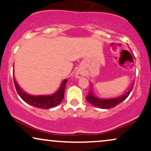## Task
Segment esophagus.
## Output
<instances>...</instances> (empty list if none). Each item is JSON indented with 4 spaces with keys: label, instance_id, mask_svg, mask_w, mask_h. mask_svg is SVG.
I'll return each mask as SVG.
<instances>
[{
    "label": "esophagus",
    "instance_id": "obj_1",
    "mask_svg": "<svg viewBox=\"0 0 151 151\" xmlns=\"http://www.w3.org/2000/svg\"><path fill=\"white\" fill-rule=\"evenodd\" d=\"M81 76H82V74H81V72H76L75 77H77V78H78V79H79V78H80Z\"/></svg>",
    "mask_w": 151,
    "mask_h": 151
}]
</instances>
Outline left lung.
<instances>
[{
  "mask_svg": "<svg viewBox=\"0 0 151 151\" xmlns=\"http://www.w3.org/2000/svg\"><path fill=\"white\" fill-rule=\"evenodd\" d=\"M133 87V84L131 86V88L129 90V91L124 93L123 95H121L120 96H118V97L115 98H111V99H100L97 97L96 95L93 93V89H91L89 91V93H88L87 96H86V101L89 102V104H91V105L97 107L99 109H108L115 107L116 106L121 103L122 101H124L126 98L129 96V95L131 93V91H132V89Z\"/></svg>",
  "mask_w": 151,
  "mask_h": 151,
  "instance_id": "1",
  "label": "left lung"
}]
</instances>
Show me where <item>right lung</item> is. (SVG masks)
<instances>
[{
	"label": "right lung",
	"instance_id": "right-lung-1",
	"mask_svg": "<svg viewBox=\"0 0 151 151\" xmlns=\"http://www.w3.org/2000/svg\"><path fill=\"white\" fill-rule=\"evenodd\" d=\"M13 80H14V84L17 92L24 101L28 104L32 106L36 107V108L43 109L53 108V107L57 106L61 103L62 99H64L65 86L67 82V79H64L59 89L52 95H48V96H45V95H43V96H42V95L41 96H32V95H30L26 93L18 86L15 78L13 79Z\"/></svg>",
	"mask_w": 151,
	"mask_h": 151
}]
</instances>
